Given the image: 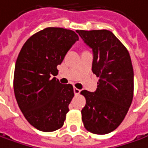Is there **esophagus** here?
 I'll return each mask as SVG.
<instances>
[{"instance_id":"esophagus-1","label":"esophagus","mask_w":148,"mask_h":148,"mask_svg":"<svg viewBox=\"0 0 148 148\" xmlns=\"http://www.w3.org/2000/svg\"><path fill=\"white\" fill-rule=\"evenodd\" d=\"M74 92L75 95H78V94L80 93V90H79V89H78V88H76V87H74Z\"/></svg>"}]
</instances>
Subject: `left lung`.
<instances>
[{"label":"left lung","mask_w":148,"mask_h":148,"mask_svg":"<svg viewBox=\"0 0 148 148\" xmlns=\"http://www.w3.org/2000/svg\"><path fill=\"white\" fill-rule=\"evenodd\" d=\"M93 52L92 72L99 78L95 92L81 91L84 127L95 134L116 130L127 114L134 95V70L129 52L108 30L77 31Z\"/></svg>","instance_id":"obj_1"}]
</instances>
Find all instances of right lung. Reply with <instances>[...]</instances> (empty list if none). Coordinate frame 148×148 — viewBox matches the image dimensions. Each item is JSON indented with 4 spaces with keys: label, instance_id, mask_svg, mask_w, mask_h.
Here are the masks:
<instances>
[{
    "label": "right lung",
    "instance_id": "1",
    "mask_svg": "<svg viewBox=\"0 0 148 148\" xmlns=\"http://www.w3.org/2000/svg\"><path fill=\"white\" fill-rule=\"evenodd\" d=\"M78 40L71 30L47 27L24 44L17 58L14 90L27 121L39 130L52 132L62 127L74 97L71 84H61L57 66Z\"/></svg>",
    "mask_w": 148,
    "mask_h": 148
}]
</instances>
